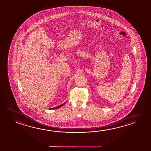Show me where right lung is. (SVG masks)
Returning <instances> with one entry per match:
<instances>
[{"label": "right lung", "instance_id": "obj_1", "mask_svg": "<svg viewBox=\"0 0 151 151\" xmlns=\"http://www.w3.org/2000/svg\"><path fill=\"white\" fill-rule=\"evenodd\" d=\"M65 104V103L62 104V105H60L58 106L55 107H53V108H52V109H58V108H60V107H62V106H63Z\"/></svg>", "mask_w": 151, "mask_h": 151}]
</instances>
